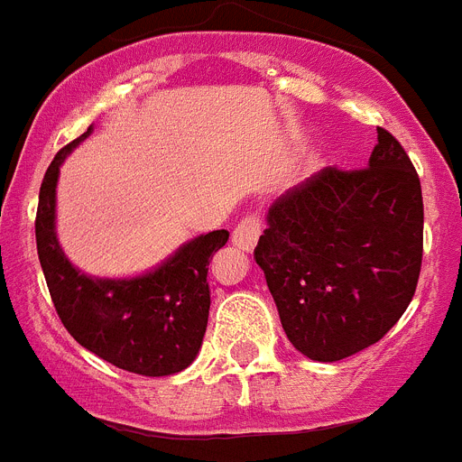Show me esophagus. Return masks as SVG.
Wrapping results in <instances>:
<instances>
[{
  "label": "esophagus",
  "instance_id": "34e87169",
  "mask_svg": "<svg viewBox=\"0 0 462 462\" xmlns=\"http://www.w3.org/2000/svg\"><path fill=\"white\" fill-rule=\"evenodd\" d=\"M261 231H263V224H261L259 215L250 212V215H245L238 222V226L234 228V245L240 247V250L252 252L254 250L256 240H259Z\"/></svg>",
  "mask_w": 462,
  "mask_h": 462
}]
</instances>
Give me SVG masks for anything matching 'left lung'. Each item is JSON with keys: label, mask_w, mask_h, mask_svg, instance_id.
<instances>
[{"label": "left lung", "mask_w": 462, "mask_h": 462, "mask_svg": "<svg viewBox=\"0 0 462 462\" xmlns=\"http://www.w3.org/2000/svg\"><path fill=\"white\" fill-rule=\"evenodd\" d=\"M254 259L300 354L342 361L382 340L423 259L421 180L398 138L377 126L365 169L326 166L280 196Z\"/></svg>", "instance_id": "8db88e82"}]
</instances>
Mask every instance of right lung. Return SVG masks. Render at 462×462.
Segmentation results:
<instances>
[{
	"label": "right lung",
	"instance_id": "1",
	"mask_svg": "<svg viewBox=\"0 0 462 462\" xmlns=\"http://www.w3.org/2000/svg\"><path fill=\"white\" fill-rule=\"evenodd\" d=\"M92 129L64 145L48 166L36 208V250L64 328L85 349L126 373L164 377L185 370L201 349L210 312L208 266L228 231L189 240L145 275L101 280L76 271L55 236L60 164Z\"/></svg>",
	"mask_w": 462,
	"mask_h": 462
}]
</instances>
